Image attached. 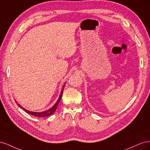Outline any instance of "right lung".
<instances>
[{
    "instance_id": "add662e5",
    "label": "right lung",
    "mask_w": 150,
    "mask_h": 150,
    "mask_svg": "<svg viewBox=\"0 0 150 150\" xmlns=\"http://www.w3.org/2000/svg\"><path fill=\"white\" fill-rule=\"evenodd\" d=\"M64 85H65V84H64V86H63L62 91H61V94H60V96H59V98L58 100H57V101L56 102V103L55 104H54V105L51 108H50L49 110H47V111H46L40 112H32V111H28V110H25V109H24V108H22L21 105H19V104H18V105H19V107H21V108L23 109V110H24L26 112H28V113H29V114H30V115H33V116H35L41 117H45V116H48L51 115H52L53 113H54V112H55V111L56 110L58 104H59V101H61L62 96V93H63V90H64Z\"/></svg>"
}]
</instances>
